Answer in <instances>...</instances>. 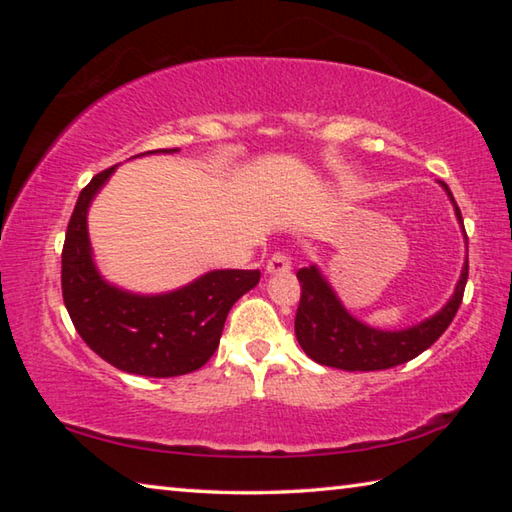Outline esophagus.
I'll use <instances>...</instances> for the list:
<instances>
[{"label": "esophagus", "mask_w": 512, "mask_h": 512, "mask_svg": "<svg viewBox=\"0 0 512 512\" xmlns=\"http://www.w3.org/2000/svg\"><path fill=\"white\" fill-rule=\"evenodd\" d=\"M268 273H289L291 271V257L284 253V250H277L266 262Z\"/></svg>", "instance_id": "1"}]
</instances>
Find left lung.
Returning a JSON list of instances; mask_svg holds the SVG:
<instances>
[{
    "instance_id": "obj_1",
    "label": "left lung",
    "mask_w": 512,
    "mask_h": 512,
    "mask_svg": "<svg viewBox=\"0 0 512 512\" xmlns=\"http://www.w3.org/2000/svg\"><path fill=\"white\" fill-rule=\"evenodd\" d=\"M443 187L452 198L458 221L463 223L461 210H458L452 192L445 183ZM467 271H470V266L465 262L452 300L436 316L427 318L415 327L402 329V332H384V329H372L363 325L361 320L352 318L316 266L300 268L298 280L302 291L296 311V339L300 348L307 352V357L320 363V366L350 372L400 366V363L411 361L431 348L443 336L445 329L452 325L456 311L463 302Z\"/></svg>"
}]
</instances>
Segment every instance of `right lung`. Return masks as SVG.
<instances>
[{
  "label": "right lung",
  "instance_id": "add662e5",
  "mask_svg": "<svg viewBox=\"0 0 512 512\" xmlns=\"http://www.w3.org/2000/svg\"><path fill=\"white\" fill-rule=\"evenodd\" d=\"M112 171L115 167L97 173L81 189L67 225L60 268L67 314L88 348L110 366L144 377L187 375L210 361L228 311L257 287L262 273L212 271L164 296H135L110 287L92 262L88 207Z\"/></svg>",
  "mask_w": 512,
  "mask_h": 512
}]
</instances>
